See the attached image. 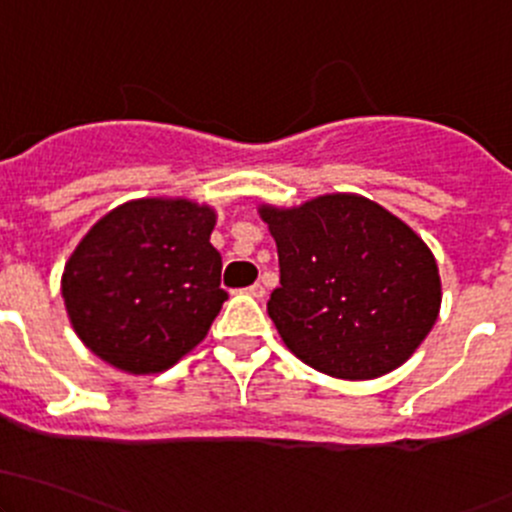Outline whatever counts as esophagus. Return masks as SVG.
I'll use <instances>...</instances> for the list:
<instances>
[{"instance_id":"34e87169","label":"esophagus","mask_w":512,"mask_h":512,"mask_svg":"<svg viewBox=\"0 0 512 512\" xmlns=\"http://www.w3.org/2000/svg\"><path fill=\"white\" fill-rule=\"evenodd\" d=\"M245 292L250 294V297H255V299H262V297H265V287H262L260 282H255V285H252V287H247Z\"/></svg>"}]
</instances>
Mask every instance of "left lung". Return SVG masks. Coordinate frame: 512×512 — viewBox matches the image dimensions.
Here are the masks:
<instances>
[{
  "instance_id": "8db88e82",
  "label": "left lung",
  "mask_w": 512,
  "mask_h": 512,
  "mask_svg": "<svg viewBox=\"0 0 512 512\" xmlns=\"http://www.w3.org/2000/svg\"><path fill=\"white\" fill-rule=\"evenodd\" d=\"M280 255L267 302L285 347L334 379L399 369L441 312L431 247L384 205L327 193L294 208L257 205Z\"/></svg>"
}]
</instances>
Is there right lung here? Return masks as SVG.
<instances>
[{"label": "right lung", "mask_w": 512, "mask_h": 512, "mask_svg": "<svg viewBox=\"0 0 512 512\" xmlns=\"http://www.w3.org/2000/svg\"><path fill=\"white\" fill-rule=\"evenodd\" d=\"M218 213L188 198L108 210L69 255L61 297L76 337L126 374H160L193 352L227 299L210 245Z\"/></svg>", "instance_id": "add662e5"}]
</instances>
